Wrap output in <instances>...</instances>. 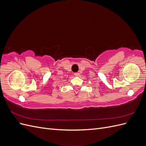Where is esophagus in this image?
Wrapping results in <instances>:
<instances>
[{
  "instance_id": "1",
  "label": "esophagus",
  "mask_w": 146,
  "mask_h": 146,
  "mask_svg": "<svg viewBox=\"0 0 146 146\" xmlns=\"http://www.w3.org/2000/svg\"><path fill=\"white\" fill-rule=\"evenodd\" d=\"M74 76H76V77H78V76H80V74H79L78 72L74 73Z\"/></svg>"
}]
</instances>
